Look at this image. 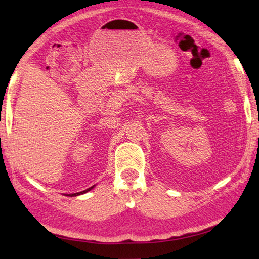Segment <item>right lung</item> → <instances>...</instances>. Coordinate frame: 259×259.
<instances>
[{
    "instance_id": "right-lung-1",
    "label": "right lung",
    "mask_w": 259,
    "mask_h": 259,
    "mask_svg": "<svg viewBox=\"0 0 259 259\" xmlns=\"http://www.w3.org/2000/svg\"><path fill=\"white\" fill-rule=\"evenodd\" d=\"M93 187H91V188H88V189H86V190H83V192H80V193H75V194H69L67 195V196H78V195H81V194H84V193H87L88 190H91Z\"/></svg>"
}]
</instances>
